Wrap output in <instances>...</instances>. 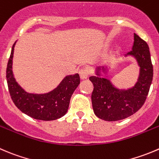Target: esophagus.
I'll list each match as a JSON object with an SVG mask.
<instances>
[{
    "label": "esophagus",
    "mask_w": 159,
    "mask_h": 159,
    "mask_svg": "<svg viewBox=\"0 0 159 159\" xmlns=\"http://www.w3.org/2000/svg\"><path fill=\"white\" fill-rule=\"evenodd\" d=\"M89 70L87 67H82L81 70H79V75L80 77H81V79H86L89 76Z\"/></svg>",
    "instance_id": "1"
}]
</instances>
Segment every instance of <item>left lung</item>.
<instances>
[{
  "instance_id": "1",
  "label": "left lung",
  "mask_w": 159,
  "mask_h": 159,
  "mask_svg": "<svg viewBox=\"0 0 159 159\" xmlns=\"http://www.w3.org/2000/svg\"><path fill=\"white\" fill-rule=\"evenodd\" d=\"M132 50L126 56L134 57L140 67V74L134 87L118 89L110 81L101 78L99 70L106 71L104 67L96 69V76L89 80L94 86L92 94L93 110L96 116L106 121H117L130 116L144 105L153 78V66L147 43L134 33Z\"/></svg>"
}]
</instances>
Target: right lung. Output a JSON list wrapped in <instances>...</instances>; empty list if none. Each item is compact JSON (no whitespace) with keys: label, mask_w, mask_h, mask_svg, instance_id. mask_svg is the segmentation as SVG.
<instances>
[{"label":"right lung","mask_w":159,"mask_h":159,"mask_svg":"<svg viewBox=\"0 0 159 159\" xmlns=\"http://www.w3.org/2000/svg\"><path fill=\"white\" fill-rule=\"evenodd\" d=\"M15 43L12 47L6 70L9 93L13 102L21 112L35 120L49 121L62 117L67 112L72 94L80 84L79 75L66 76L56 89L48 93H28L17 83L12 71Z\"/></svg>","instance_id":"obj_1"}]
</instances>
